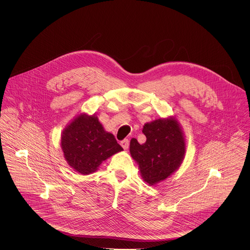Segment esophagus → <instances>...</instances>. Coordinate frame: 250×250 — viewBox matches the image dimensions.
Returning <instances> with one entry per match:
<instances>
[{
    "instance_id": "esophagus-1",
    "label": "esophagus",
    "mask_w": 250,
    "mask_h": 250,
    "mask_svg": "<svg viewBox=\"0 0 250 250\" xmlns=\"http://www.w3.org/2000/svg\"><path fill=\"white\" fill-rule=\"evenodd\" d=\"M121 146H123L124 149L126 150V149L128 148V146H129V140L126 139V138L124 139V140H122V141H121Z\"/></svg>"
}]
</instances>
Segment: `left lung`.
Returning a JSON list of instances; mask_svg holds the SVG:
<instances>
[{"label": "left lung", "mask_w": 250, "mask_h": 250, "mask_svg": "<svg viewBox=\"0 0 250 250\" xmlns=\"http://www.w3.org/2000/svg\"><path fill=\"white\" fill-rule=\"evenodd\" d=\"M142 132L146 141L140 145L136 138H131L129 152L142 179L155 186L179 169L186 153V140L175 117L146 123Z\"/></svg>", "instance_id": "left-lung-1"}]
</instances>
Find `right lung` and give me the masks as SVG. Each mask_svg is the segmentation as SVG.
<instances>
[{
  "instance_id": "obj_1",
  "label": "right lung",
  "mask_w": 250,
  "mask_h": 250,
  "mask_svg": "<svg viewBox=\"0 0 250 250\" xmlns=\"http://www.w3.org/2000/svg\"><path fill=\"white\" fill-rule=\"evenodd\" d=\"M60 146L68 165L89 175L114 154L123 151L113 133L105 131L96 115H77L63 129Z\"/></svg>"
}]
</instances>
